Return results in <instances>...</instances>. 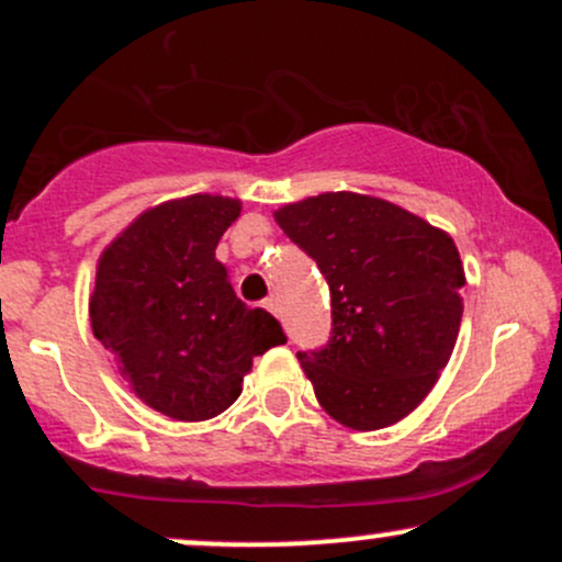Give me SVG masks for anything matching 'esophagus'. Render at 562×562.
<instances>
[{
  "instance_id": "esophagus-1",
  "label": "esophagus",
  "mask_w": 562,
  "mask_h": 562,
  "mask_svg": "<svg viewBox=\"0 0 562 562\" xmlns=\"http://www.w3.org/2000/svg\"><path fill=\"white\" fill-rule=\"evenodd\" d=\"M263 307L269 310L271 315H277V317H280V313H282V310H280V299H277V296H269V299H266Z\"/></svg>"
}]
</instances>
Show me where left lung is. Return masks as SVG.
Masks as SVG:
<instances>
[{
  "label": "left lung",
  "mask_w": 562,
  "mask_h": 562,
  "mask_svg": "<svg viewBox=\"0 0 562 562\" xmlns=\"http://www.w3.org/2000/svg\"><path fill=\"white\" fill-rule=\"evenodd\" d=\"M331 293V337L299 353L334 422L383 429L438 383L462 323L464 269L449 234L356 192H323L274 212Z\"/></svg>",
  "instance_id": "1"
}]
</instances>
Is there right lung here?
<instances>
[{"instance_id":"add662e5","label":"right lung","mask_w":562,"mask_h":562,"mask_svg":"<svg viewBox=\"0 0 562 562\" xmlns=\"http://www.w3.org/2000/svg\"><path fill=\"white\" fill-rule=\"evenodd\" d=\"M241 203L190 195L140 214L105 249L89 315L130 389L176 422L236 402L255 356L288 342L280 321L236 299L214 258Z\"/></svg>"}]
</instances>
